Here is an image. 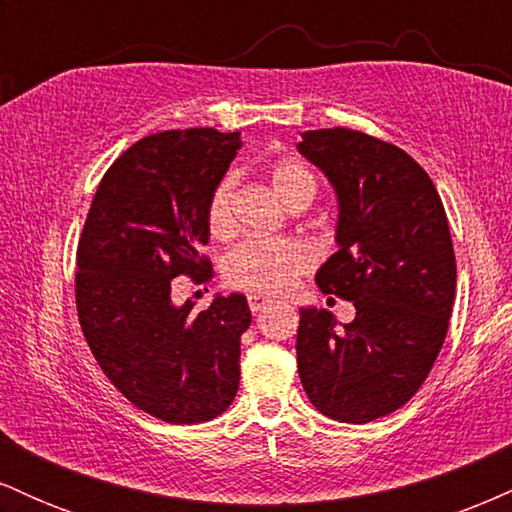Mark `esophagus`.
Segmentation results:
<instances>
[{"label": "esophagus", "instance_id": "obj_1", "mask_svg": "<svg viewBox=\"0 0 512 512\" xmlns=\"http://www.w3.org/2000/svg\"><path fill=\"white\" fill-rule=\"evenodd\" d=\"M248 303H250V310H252V313H260V310L267 308V305L272 303V301H269V298L264 296V293H250V296H248Z\"/></svg>", "mask_w": 512, "mask_h": 512}]
</instances>
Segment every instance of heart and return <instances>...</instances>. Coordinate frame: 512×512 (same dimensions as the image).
Here are the masks:
<instances>
[{
  "label": "heart",
  "instance_id": "b5f03b06",
  "mask_svg": "<svg viewBox=\"0 0 512 512\" xmlns=\"http://www.w3.org/2000/svg\"><path fill=\"white\" fill-rule=\"evenodd\" d=\"M269 185L286 204H310L317 192V180L305 163L281 158L269 168ZM207 226L214 238H226L233 231V178H223L214 187L207 207ZM313 264V250L301 240L248 238L223 260V276L231 286L264 296L284 293L305 269Z\"/></svg>",
  "mask_w": 512,
  "mask_h": 512
}]
</instances>
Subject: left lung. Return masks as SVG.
<instances>
[{"label":"left lung","mask_w":512,"mask_h":512,"mask_svg":"<svg viewBox=\"0 0 512 512\" xmlns=\"http://www.w3.org/2000/svg\"><path fill=\"white\" fill-rule=\"evenodd\" d=\"M298 151L337 195V252L315 281L356 308L344 327L301 308L298 375L322 414L368 424L416 395L443 346L457 281L448 216L426 170L370 134L308 129Z\"/></svg>","instance_id":"1"}]
</instances>
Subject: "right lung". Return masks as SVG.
Masks as SVG:
<instances>
[{
  "mask_svg": "<svg viewBox=\"0 0 512 512\" xmlns=\"http://www.w3.org/2000/svg\"><path fill=\"white\" fill-rule=\"evenodd\" d=\"M240 132L170 129L144 137L103 175L76 250V310L98 366L134 407L166 424H202L231 407L240 337L252 322L243 293L207 310L175 305L170 281H207V207L236 158Z\"/></svg>",
  "mask_w": 512,
  "mask_h": 512,
  "instance_id": "obj_1",
  "label": "right lung"
}]
</instances>
